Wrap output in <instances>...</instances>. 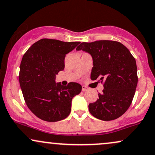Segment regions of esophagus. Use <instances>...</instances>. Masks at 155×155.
I'll return each instance as SVG.
<instances>
[{
    "label": "esophagus",
    "mask_w": 155,
    "mask_h": 155,
    "mask_svg": "<svg viewBox=\"0 0 155 155\" xmlns=\"http://www.w3.org/2000/svg\"><path fill=\"white\" fill-rule=\"evenodd\" d=\"M89 89L86 86H82V91L83 92H85V91H87Z\"/></svg>",
    "instance_id": "34e87169"
}]
</instances>
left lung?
Masks as SVG:
<instances>
[{
    "label": "left lung",
    "mask_w": 155,
    "mask_h": 155,
    "mask_svg": "<svg viewBox=\"0 0 155 155\" xmlns=\"http://www.w3.org/2000/svg\"><path fill=\"white\" fill-rule=\"evenodd\" d=\"M76 50L91 55V79L104 82L99 98L89 104L90 114L104 121L119 118L128 109L136 92L138 76L135 58L127 47L114 41L83 42Z\"/></svg>",
    "instance_id": "left-lung-1"
}]
</instances>
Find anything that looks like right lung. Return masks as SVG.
Listing matches in <instances>:
<instances>
[{
	"instance_id": "1",
	"label": "right lung",
	"mask_w": 155,
	"mask_h": 155,
	"mask_svg": "<svg viewBox=\"0 0 155 155\" xmlns=\"http://www.w3.org/2000/svg\"><path fill=\"white\" fill-rule=\"evenodd\" d=\"M79 43L43 38L23 55L19 84L28 107L41 120L58 122L70 114L72 99L81 92V85L70 82L63 86L55 79L64 70L65 55Z\"/></svg>"
}]
</instances>
